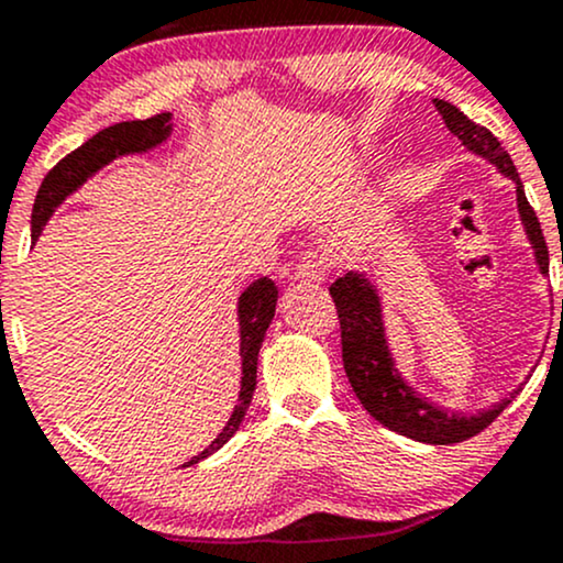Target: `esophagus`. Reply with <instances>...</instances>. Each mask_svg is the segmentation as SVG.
<instances>
[{"mask_svg":"<svg viewBox=\"0 0 563 563\" xmlns=\"http://www.w3.org/2000/svg\"><path fill=\"white\" fill-rule=\"evenodd\" d=\"M325 273L328 262L320 251H307L299 260V264H296V277H299V280H325Z\"/></svg>","mask_w":563,"mask_h":563,"instance_id":"1","label":"esophagus"}]
</instances>
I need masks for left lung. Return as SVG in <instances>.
<instances>
[{
	"label": "left lung",
	"mask_w": 563,
	"mask_h": 563,
	"mask_svg": "<svg viewBox=\"0 0 563 563\" xmlns=\"http://www.w3.org/2000/svg\"><path fill=\"white\" fill-rule=\"evenodd\" d=\"M434 108L442 115L444 126L455 134L468 151L479 153L489 158L506 177L516 183V200H519V214L525 222V230L532 241L534 256L542 273H548V245L542 238L540 219L534 209L529 206L525 196V185H521L519 172H516L514 161L508 151L500 145V140L489 132L487 126H479L471 121L466 113L457 111L455 106L444 100H434ZM331 296L339 312L341 325V357H344V371L354 394L363 402L376 421L386 429L397 431V434L416 439L426 444H455L466 442L476 437L479 431L487 429L489 423L500 416L510 405V399H503L489 407V410L476 412V416H455V412L442 410V407L426 402L418 397L410 386L405 384L402 376L394 367L389 357V346L384 339V320H380V303L378 294L363 275L346 273L344 277L331 286Z\"/></svg>",
	"instance_id": "left-lung-1"
}]
</instances>
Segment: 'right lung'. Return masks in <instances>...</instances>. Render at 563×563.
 I'll use <instances>...</instances> for the list:
<instances>
[{
  "label": "right lung",
  "mask_w": 563,
  "mask_h": 563,
  "mask_svg": "<svg viewBox=\"0 0 563 563\" xmlns=\"http://www.w3.org/2000/svg\"><path fill=\"white\" fill-rule=\"evenodd\" d=\"M172 115L158 113L153 119L145 121H121L102 132H97L95 137H89L81 147L70 151L66 158L57 161L53 169L47 172L42 187H38L36 200H34V214H31V232H34V241L42 232L44 222L55 211V206L63 198L79 187L89 174H95L100 166H106L108 161L115 156H126V153H142L156 147L158 142H164L172 132ZM275 303H277V286L269 277H260L256 283H251L243 290L241 301H238V320H241V357H243V380H241V399H238L235 410H232L230 421L224 423V429L219 431V437L209 444L200 455L187 461L185 466L203 461L206 455L217 452L228 439L235 434L238 426H241L245 410H249L251 397L256 389V360H260V349L267 333L269 322L275 318Z\"/></svg>",
  "instance_id": "add662e5"
}]
</instances>
